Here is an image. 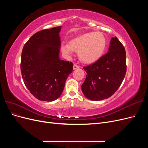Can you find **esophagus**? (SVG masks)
<instances>
[{
    "mask_svg": "<svg viewBox=\"0 0 148 148\" xmlns=\"http://www.w3.org/2000/svg\"><path fill=\"white\" fill-rule=\"evenodd\" d=\"M79 68V66L78 65H77V64H74L73 65V70H77V69H78Z\"/></svg>",
    "mask_w": 148,
    "mask_h": 148,
    "instance_id": "esophagus-1",
    "label": "esophagus"
}]
</instances>
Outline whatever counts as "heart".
<instances>
[{
  "label": "heart",
  "instance_id": "heart-1",
  "mask_svg": "<svg viewBox=\"0 0 148 148\" xmlns=\"http://www.w3.org/2000/svg\"><path fill=\"white\" fill-rule=\"evenodd\" d=\"M106 38L101 32L88 33L75 38L69 44H62V52L70 56L73 51L78 52L79 60L84 63H93L99 59L106 46Z\"/></svg>",
  "mask_w": 148,
  "mask_h": 148
}]
</instances>
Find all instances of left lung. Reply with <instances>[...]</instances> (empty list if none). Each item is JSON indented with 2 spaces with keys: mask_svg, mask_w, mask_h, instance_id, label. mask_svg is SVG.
Here are the masks:
<instances>
[{
  "mask_svg": "<svg viewBox=\"0 0 148 148\" xmlns=\"http://www.w3.org/2000/svg\"><path fill=\"white\" fill-rule=\"evenodd\" d=\"M83 69L87 73L82 89L88 99L101 101L117 91L127 71L126 52L123 44L112 38L109 51L95 63Z\"/></svg>",
  "mask_w": 148,
  "mask_h": 148,
  "instance_id": "left-lung-1",
  "label": "left lung"
}]
</instances>
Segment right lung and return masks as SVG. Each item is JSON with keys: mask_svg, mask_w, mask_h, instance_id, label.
I'll list each match as a JSON object with an SVG mask.
<instances>
[{"mask_svg": "<svg viewBox=\"0 0 148 148\" xmlns=\"http://www.w3.org/2000/svg\"><path fill=\"white\" fill-rule=\"evenodd\" d=\"M62 26L36 33L24 45L21 72L26 88L36 99L53 101L63 91L72 62L59 59Z\"/></svg>", "mask_w": 148, "mask_h": 148, "instance_id": "obj_1", "label": "right lung"}]
</instances>
